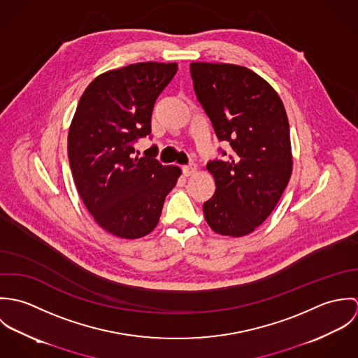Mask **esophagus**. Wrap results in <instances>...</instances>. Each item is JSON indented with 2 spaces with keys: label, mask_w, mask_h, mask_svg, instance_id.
<instances>
[{
  "label": "esophagus",
  "mask_w": 358,
  "mask_h": 358,
  "mask_svg": "<svg viewBox=\"0 0 358 358\" xmlns=\"http://www.w3.org/2000/svg\"><path fill=\"white\" fill-rule=\"evenodd\" d=\"M182 169H183V175H185V176H193V175H196V173H197V171H199L196 164L186 165V166H183Z\"/></svg>",
  "instance_id": "34e87169"
}]
</instances>
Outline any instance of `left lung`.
Instances as JSON below:
<instances>
[{
  "label": "left lung",
  "instance_id": "1",
  "mask_svg": "<svg viewBox=\"0 0 358 358\" xmlns=\"http://www.w3.org/2000/svg\"><path fill=\"white\" fill-rule=\"evenodd\" d=\"M190 73L217 139L233 150L206 164L216 190L203 205L205 220L217 234L243 237L267 219L291 178L285 107L271 85L247 67L194 62Z\"/></svg>",
  "mask_w": 358,
  "mask_h": 358
}]
</instances>
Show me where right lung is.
I'll list each match as a JSON object with an SVG mask.
<instances>
[{
	"label": "right lung",
	"instance_id": "right-lung-1",
	"mask_svg": "<svg viewBox=\"0 0 358 358\" xmlns=\"http://www.w3.org/2000/svg\"><path fill=\"white\" fill-rule=\"evenodd\" d=\"M176 63L143 62L110 70L84 91L73 117L67 154L84 204L96 223L121 238H141L158 224L180 169L145 157L134 143L152 134L154 103Z\"/></svg>",
	"mask_w": 358,
	"mask_h": 358
}]
</instances>
